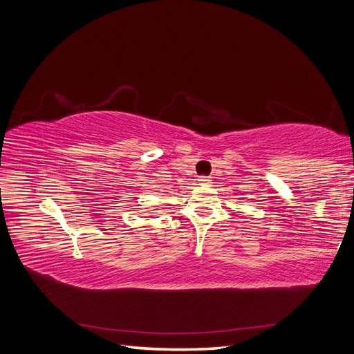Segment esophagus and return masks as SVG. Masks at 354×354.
Listing matches in <instances>:
<instances>
[{
    "mask_svg": "<svg viewBox=\"0 0 354 354\" xmlns=\"http://www.w3.org/2000/svg\"><path fill=\"white\" fill-rule=\"evenodd\" d=\"M198 181L201 185H209L211 183V177H207V176H201L199 178H198Z\"/></svg>",
    "mask_w": 354,
    "mask_h": 354,
    "instance_id": "obj_1",
    "label": "esophagus"
}]
</instances>
